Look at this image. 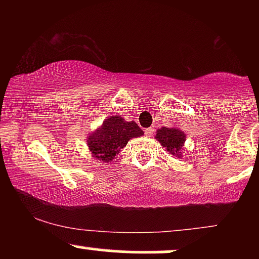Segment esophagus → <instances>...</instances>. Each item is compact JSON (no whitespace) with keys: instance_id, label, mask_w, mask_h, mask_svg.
<instances>
[{"instance_id":"obj_1","label":"esophagus","mask_w":259,"mask_h":259,"mask_svg":"<svg viewBox=\"0 0 259 259\" xmlns=\"http://www.w3.org/2000/svg\"><path fill=\"white\" fill-rule=\"evenodd\" d=\"M153 133H154V130L152 129V127H147V129L145 130V135H146L147 138H152Z\"/></svg>"}]
</instances>
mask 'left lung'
Wrapping results in <instances>:
<instances>
[{
	"instance_id": "8db88e82",
	"label": "left lung",
	"mask_w": 259,
	"mask_h": 259,
	"mask_svg": "<svg viewBox=\"0 0 259 259\" xmlns=\"http://www.w3.org/2000/svg\"><path fill=\"white\" fill-rule=\"evenodd\" d=\"M154 139L165 148V151L171 154V156L181 158L184 156L183 147L186 141V134L179 127H160L156 132Z\"/></svg>"
}]
</instances>
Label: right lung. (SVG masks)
Masks as SVG:
<instances>
[{"label":"right lung","instance_id":"1","mask_svg":"<svg viewBox=\"0 0 259 259\" xmlns=\"http://www.w3.org/2000/svg\"><path fill=\"white\" fill-rule=\"evenodd\" d=\"M142 135L144 132L135 121H126L120 115H109L96 130L89 133L86 145L94 158L101 163H109L130 139Z\"/></svg>","mask_w":259,"mask_h":259}]
</instances>
